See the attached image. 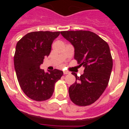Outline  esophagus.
<instances>
[{"mask_svg": "<svg viewBox=\"0 0 129 129\" xmlns=\"http://www.w3.org/2000/svg\"><path fill=\"white\" fill-rule=\"evenodd\" d=\"M63 74L64 75H67V74H69V72H68V71H66V70H64L63 71Z\"/></svg>", "mask_w": 129, "mask_h": 129, "instance_id": "obj_1", "label": "esophagus"}]
</instances>
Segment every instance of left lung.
<instances>
[{
    "instance_id": "8db88e82",
    "label": "left lung",
    "mask_w": 129,
    "mask_h": 129,
    "mask_svg": "<svg viewBox=\"0 0 129 129\" xmlns=\"http://www.w3.org/2000/svg\"><path fill=\"white\" fill-rule=\"evenodd\" d=\"M64 38L74 47V59L85 67L76 81L69 87L70 98L76 105H90L100 98L106 89L112 69V58L109 44L90 31H64Z\"/></svg>"
}]
</instances>
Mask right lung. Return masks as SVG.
I'll return each mask as SVG.
<instances>
[{
	"label": "right lung",
	"instance_id": "1",
	"mask_svg": "<svg viewBox=\"0 0 129 129\" xmlns=\"http://www.w3.org/2000/svg\"><path fill=\"white\" fill-rule=\"evenodd\" d=\"M59 34L60 31H33L17 43L14 55L16 75L21 89L31 100L43 101L50 98L55 83L63 75L62 71L57 69L45 72L40 68Z\"/></svg>",
	"mask_w": 129,
	"mask_h": 129
}]
</instances>
